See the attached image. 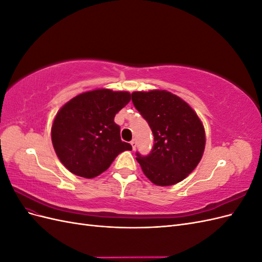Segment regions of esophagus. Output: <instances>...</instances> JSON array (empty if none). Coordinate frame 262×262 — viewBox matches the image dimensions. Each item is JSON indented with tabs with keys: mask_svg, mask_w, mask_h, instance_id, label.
<instances>
[{
	"mask_svg": "<svg viewBox=\"0 0 262 262\" xmlns=\"http://www.w3.org/2000/svg\"><path fill=\"white\" fill-rule=\"evenodd\" d=\"M130 144L132 145V148H133V149H136V146H137V141H136V140L133 139V140L130 142Z\"/></svg>",
	"mask_w": 262,
	"mask_h": 262,
	"instance_id": "34e87169",
	"label": "esophagus"
}]
</instances>
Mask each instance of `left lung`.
Returning <instances> with one entry per match:
<instances>
[{
	"instance_id": "obj_1",
	"label": "left lung",
	"mask_w": 262,
	"mask_h": 262,
	"mask_svg": "<svg viewBox=\"0 0 262 262\" xmlns=\"http://www.w3.org/2000/svg\"><path fill=\"white\" fill-rule=\"evenodd\" d=\"M131 97L154 136L149 154L137 152L144 175L157 186L184 180L203 155L205 133L199 117L186 101L169 92H134Z\"/></svg>"
}]
</instances>
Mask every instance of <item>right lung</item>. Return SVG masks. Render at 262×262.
I'll use <instances>...</instances> for the list:
<instances>
[{
	"instance_id": "1",
	"label": "right lung",
	"mask_w": 262,
	"mask_h": 262,
	"mask_svg": "<svg viewBox=\"0 0 262 262\" xmlns=\"http://www.w3.org/2000/svg\"><path fill=\"white\" fill-rule=\"evenodd\" d=\"M128 92L96 90L71 99L54 118L51 139L59 160L74 175L94 178L132 146L121 141L115 116L128 104Z\"/></svg>"
}]
</instances>
